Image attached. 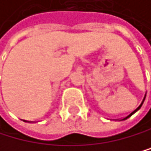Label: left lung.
<instances>
[{"mask_svg":"<svg viewBox=\"0 0 151 151\" xmlns=\"http://www.w3.org/2000/svg\"><path fill=\"white\" fill-rule=\"evenodd\" d=\"M144 101H145V97H144V99H143V101H142V103H141V105H140V106H139L137 107V109H135V110H133V111H132V112H131V113H130L129 115H127V117H126V118H124L123 120H126V119H127L128 117H130V116H131L132 114H133V113H135V112H136V111H137V110H138V109H140V107H141V106H142V105H143V103H144Z\"/></svg>","mask_w":151,"mask_h":151,"instance_id":"1","label":"left lung"}]
</instances>
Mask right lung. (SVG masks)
Returning a JSON list of instances; mask_svg holds the SVG:
<instances>
[{"mask_svg":"<svg viewBox=\"0 0 151 151\" xmlns=\"http://www.w3.org/2000/svg\"><path fill=\"white\" fill-rule=\"evenodd\" d=\"M24 122H27V121H24Z\"/></svg>","mask_w":151,"mask_h":151,"instance_id":"obj_1","label":"right lung"}]
</instances>
